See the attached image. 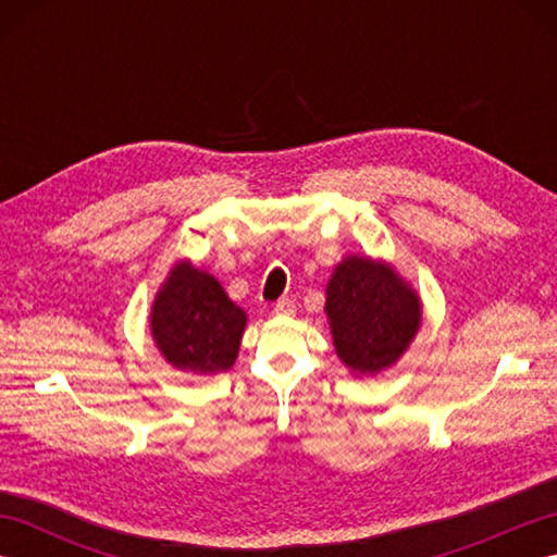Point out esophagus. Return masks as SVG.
Masks as SVG:
<instances>
[{
    "mask_svg": "<svg viewBox=\"0 0 557 557\" xmlns=\"http://www.w3.org/2000/svg\"><path fill=\"white\" fill-rule=\"evenodd\" d=\"M272 311H275L277 315H292L294 311H297V304H294L289 297H282L275 301V306H272Z\"/></svg>",
    "mask_w": 557,
    "mask_h": 557,
    "instance_id": "esophagus-1",
    "label": "esophagus"
}]
</instances>
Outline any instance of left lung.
<instances>
[{
  "instance_id": "8db88e82",
  "label": "left lung",
  "mask_w": 557,
  "mask_h": 557,
  "mask_svg": "<svg viewBox=\"0 0 557 557\" xmlns=\"http://www.w3.org/2000/svg\"><path fill=\"white\" fill-rule=\"evenodd\" d=\"M325 294L335 351L351 373H381L419 333V294L383 260L347 256L335 268Z\"/></svg>"
}]
</instances>
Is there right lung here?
Wrapping results in <instances>:
<instances>
[{
    "instance_id": "1",
    "label": "right lung",
    "mask_w": 557,
    "mask_h": 557,
    "mask_svg": "<svg viewBox=\"0 0 557 557\" xmlns=\"http://www.w3.org/2000/svg\"><path fill=\"white\" fill-rule=\"evenodd\" d=\"M246 313L206 270L180 260L150 309V333L174 369L210 375L232 369Z\"/></svg>"
}]
</instances>
